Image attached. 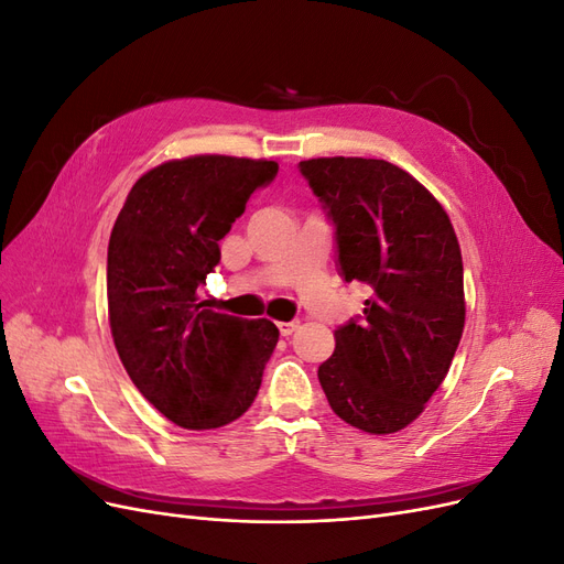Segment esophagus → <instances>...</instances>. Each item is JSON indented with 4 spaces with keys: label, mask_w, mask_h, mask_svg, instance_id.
I'll return each mask as SVG.
<instances>
[{
    "label": "esophagus",
    "mask_w": 564,
    "mask_h": 564,
    "mask_svg": "<svg viewBox=\"0 0 564 564\" xmlns=\"http://www.w3.org/2000/svg\"><path fill=\"white\" fill-rule=\"evenodd\" d=\"M299 319H292V322H278V329L282 336H292L296 329H299Z\"/></svg>",
    "instance_id": "34e87169"
}]
</instances>
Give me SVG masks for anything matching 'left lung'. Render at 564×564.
I'll list each match as a JSON object with an SVG mask.
<instances>
[{
  "label": "left lung",
  "instance_id": "1",
  "mask_svg": "<svg viewBox=\"0 0 564 564\" xmlns=\"http://www.w3.org/2000/svg\"><path fill=\"white\" fill-rule=\"evenodd\" d=\"M299 169L336 228L340 275L369 289L365 315L334 332L319 386L355 429L398 433L445 381L464 334V261L452 220L386 160L317 158Z\"/></svg>",
  "mask_w": 564,
  "mask_h": 564
}]
</instances>
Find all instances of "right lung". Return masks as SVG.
<instances>
[{
    "label": "right lung",
    "instance_id": "right-lung-1",
    "mask_svg": "<svg viewBox=\"0 0 564 564\" xmlns=\"http://www.w3.org/2000/svg\"><path fill=\"white\" fill-rule=\"evenodd\" d=\"M278 162L195 155L133 183L108 245L115 348L141 395L187 431L240 419L261 388L280 329L197 303L235 218Z\"/></svg>",
    "mask_w": 564,
    "mask_h": 564
}]
</instances>
